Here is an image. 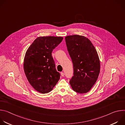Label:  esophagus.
<instances>
[{
    "instance_id": "obj_1",
    "label": "esophagus",
    "mask_w": 125,
    "mask_h": 125,
    "mask_svg": "<svg viewBox=\"0 0 125 125\" xmlns=\"http://www.w3.org/2000/svg\"><path fill=\"white\" fill-rule=\"evenodd\" d=\"M61 75L62 77H64V73H63V72H61Z\"/></svg>"
}]
</instances>
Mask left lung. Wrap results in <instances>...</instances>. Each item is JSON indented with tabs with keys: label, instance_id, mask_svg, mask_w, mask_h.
I'll list each match as a JSON object with an SVG mask.
<instances>
[{
	"label": "left lung",
	"instance_id": "left-lung-1",
	"mask_svg": "<svg viewBox=\"0 0 125 125\" xmlns=\"http://www.w3.org/2000/svg\"><path fill=\"white\" fill-rule=\"evenodd\" d=\"M65 41L74 68L70 85L75 92L85 94L95 83L100 73L97 52L91 41L83 35H68Z\"/></svg>",
	"mask_w": 125,
	"mask_h": 125
}]
</instances>
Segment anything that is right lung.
Segmentation results:
<instances>
[{"instance_id":"obj_1","label":"right lung","mask_w":125,"mask_h":125,"mask_svg":"<svg viewBox=\"0 0 125 125\" xmlns=\"http://www.w3.org/2000/svg\"><path fill=\"white\" fill-rule=\"evenodd\" d=\"M62 37H39L27 49L24 60V70L32 87L38 92L51 91L60 79L51 53L62 41Z\"/></svg>"}]
</instances>
